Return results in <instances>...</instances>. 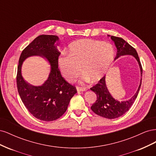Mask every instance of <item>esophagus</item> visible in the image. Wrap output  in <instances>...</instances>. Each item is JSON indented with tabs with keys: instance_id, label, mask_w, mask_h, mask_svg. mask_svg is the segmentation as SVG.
<instances>
[{
	"instance_id": "1",
	"label": "esophagus",
	"mask_w": 156,
	"mask_h": 156,
	"mask_svg": "<svg viewBox=\"0 0 156 156\" xmlns=\"http://www.w3.org/2000/svg\"><path fill=\"white\" fill-rule=\"evenodd\" d=\"M77 90L78 92H83V91H86L87 90V88H84V87H77Z\"/></svg>"
}]
</instances>
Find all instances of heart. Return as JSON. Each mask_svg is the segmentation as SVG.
<instances>
[{"mask_svg":"<svg viewBox=\"0 0 156 156\" xmlns=\"http://www.w3.org/2000/svg\"><path fill=\"white\" fill-rule=\"evenodd\" d=\"M115 58L111 44L100 41L82 39L69 46L68 55L58 58V66L64 78L72 81L79 73V67L84 73L83 81L96 82L104 77Z\"/></svg>","mask_w":156,"mask_h":156,"instance_id":"obj_1","label":"heart"}]
</instances>
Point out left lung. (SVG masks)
Masks as SVG:
<instances>
[{"instance_id": "8db88e82", "label": "left lung", "mask_w": 156, "mask_h": 156, "mask_svg": "<svg viewBox=\"0 0 156 156\" xmlns=\"http://www.w3.org/2000/svg\"><path fill=\"white\" fill-rule=\"evenodd\" d=\"M111 38L115 42L117 49L116 56L115 59L116 60L119 58L120 56L126 55L133 56L139 63L140 74L142 76V66H141L137 52L135 48L121 37L111 36ZM141 83H142V79H140L137 91L130 100L124 101H119L112 97L107 90L105 84V76H104L98 81L96 85L90 88L91 90L95 92L97 95V100L91 106V109L96 115L108 119H114L122 116L129 109L131 105L133 104L136 97L138 96Z\"/></svg>"}]
</instances>
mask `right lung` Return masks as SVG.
Here are the masks:
<instances>
[{"label":"right lung","instance_id":"add662e5","mask_svg":"<svg viewBox=\"0 0 156 156\" xmlns=\"http://www.w3.org/2000/svg\"><path fill=\"white\" fill-rule=\"evenodd\" d=\"M58 37L55 35H40L23 49L21 54L17 73L19 94L26 108L36 119L43 121H53L66 111L70 100L77 93V89L61 75L58 66L60 52L55 43ZM45 57L51 64L48 80L41 86H30L21 75L22 62L31 55Z\"/></svg>","mask_w":156,"mask_h":156}]
</instances>
